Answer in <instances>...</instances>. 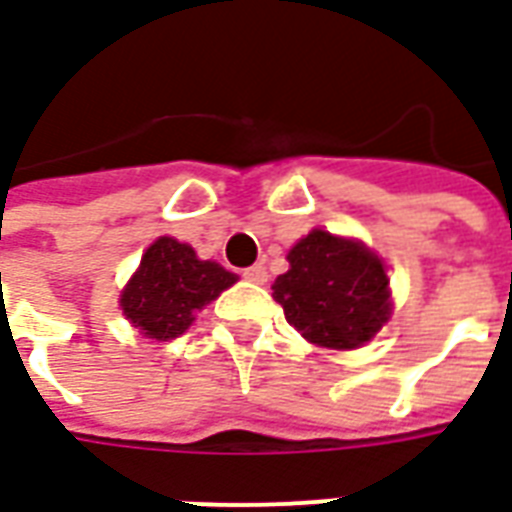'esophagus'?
I'll return each instance as SVG.
<instances>
[{"instance_id":"esophagus-1","label":"esophagus","mask_w":512,"mask_h":512,"mask_svg":"<svg viewBox=\"0 0 512 512\" xmlns=\"http://www.w3.org/2000/svg\"><path fill=\"white\" fill-rule=\"evenodd\" d=\"M244 277L249 279V282H255V285H263V282L268 279V271L266 266H252V268H246Z\"/></svg>"}]
</instances>
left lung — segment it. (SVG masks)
Returning <instances> with one entry per match:
<instances>
[{
    "mask_svg": "<svg viewBox=\"0 0 512 512\" xmlns=\"http://www.w3.org/2000/svg\"><path fill=\"white\" fill-rule=\"evenodd\" d=\"M290 268L274 282L290 326L318 348L354 351L392 315L384 260L362 241L315 227L288 252Z\"/></svg>",
    "mask_w": 512,
    "mask_h": 512,
    "instance_id": "left-lung-1",
    "label": "left lung"
}]
</instances>
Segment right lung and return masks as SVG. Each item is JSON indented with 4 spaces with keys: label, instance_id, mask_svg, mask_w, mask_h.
I'll return each instance as SVG.
<instances>
[{
    "label": "right lung",
    "instance_id": "obj_1",
    "mask_svg": "<svg viewBox=\"0 0 512 512\" xmlns=\"http://www.w3.org/2000/svg\"><path fill=\"white\" fill-rule=\"evenodd\" d=\"M235 274L213 260H200L189 244L161 235L147 246L142 263L120 293V307L139 332L167 343L194 323V312L235 285Z\"/></svg>",
    "mask_w": 512,
    "mask_h": 512
}]
</instances>
